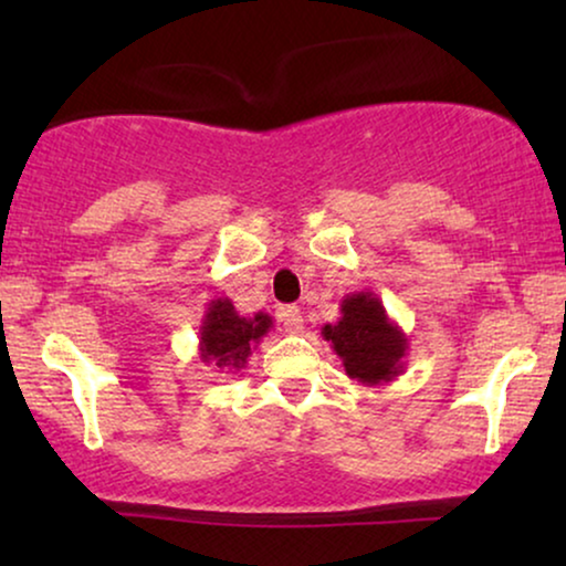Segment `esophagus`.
Masks as SVG:
<instances>
[{
  "instance_id": "34e87169",
  "label": "esophagus",
  "mask_w": 566,
  "mask_h": 566,
  "mask_svg": "<svg viewBox=\"0 0 566 566\" xmlns=\"http://www.w3.org/2000/svg\"><path fill=\"white\" fill-rule=\"evenodd\" d=\"M277 319L285 327V332H291V335H296V332L304 329V316L296 306H283L281 312H277Z\"/></svg>"
}]
</instances>
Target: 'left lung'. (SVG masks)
Listing matches in <instances>:
<instances>
[{
  "instance_id": "1",
  "label": "left lung",
  "mask_w": 566,
  "mask_h": 566,
  "mask_svg": "<svg viewBox=\"0 0 566 566\" xmlns=\"http://www.w3.org/2000/svg\"><path fill=\"white\" fill-rule=\"evenodd\" d=\"M322 337L343 360L345 374L363 386L391 384L405 370L407 335L376 293H347L339 301V319L324 324Z\"/></svg>"
}]
</instances>
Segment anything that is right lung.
<instances>
[{
  "label": "right lung",
  "instance_id": "add662e5",
  "mask_svg": "<svg viewBox=\"0 0 566 566\" xmlns=\"http://www.w3.org/2000/svg\"><path fill=\"white\" fill-rule=\"evenodd\" d=\"M270 329H273L270 314L258 312L254 316H242L231 304V298H211L198 332L200 360L206 366L213 363L227 374L242 370Z\"/></svg>",
  "mask_w": 566,
  "mask_h": 566
}]
</instances>
